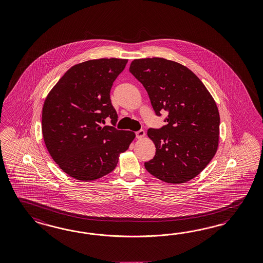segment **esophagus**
Returning a JSON list of instances; mask_svg holds the SVG:
<instances>
[{"mask_svg":"<svg viewBox=\"0 0 263 263\" xmlns=\"http://www.w3.org/2000/svg\"><path fill=\"white\" fill-rule=\"evenodd\" d=\"M135 135H136V138L141 139V138H143V137L146 135V134H145V132H144L143 129H139L138 132H136V133H135Z\"/></svg>","mask_w":263,"mask_h":263,"instance_id":"esophagus-1","label":"esophagus"}]
</instances>
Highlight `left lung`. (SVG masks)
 <instances>
[{"label":"left lung","mask_w":263,"mask_h":263,"mask_svg":"<svg viewBox=\"0 0 263 263\" xmlns=\"http://www.w3.org/2000/svg\"><path fill=\"white\" fill-rule=\"evenodd\" d=\"M129 72L145 87L156 115L168 112L166 125L148 129L157 151L146 170L168 183L195 178L217 151L220 117L213 98L192 71L172 60H135Z\"/></svg>","instance_id":"left-lung-1"}]
</instances>
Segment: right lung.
I'll list each match as a JSON object with an SVG mask.
<instances>
[{
  "label": "right lung",
  "mask_w": 263,
  "mask_h": 263,
  "mask_svg": "<svg viewBox=\"0 0 263 263\" xmlns=\"http://www.w3.org/2000/svg\"><path fill=\"white\" fill-rule=\"evenodd\" d=\"M128 60L100 59L70 68L53 86L42 110L47 150L60 169L76 180H94L112 172L135 133L115 128L110 100L113 83ZM108 117L114 127H101Z\"/></svg>",
  "instance_id": "obj_1"
}]
</instances>
